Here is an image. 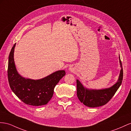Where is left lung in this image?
Listing matches in <instances>:
<instances>
[{
  "instance_id": "left-lung-1",
  "label": "left lung",
  "mask_w": 131,
  "mask_h": 131,
  "mask_svg": "<svg viewBox=\"0 0 131 131\" xmlns=\"http://www.w3.org/2000/svg\"><path fill=\"white\" fill-rule=\"evenodd\" d=\"M119 60L121 68L119 78L115 84L111 88L102 90H90L83 87L79 80H76L77 96L80 102L89 107H97L106 105L112 99L121 85L123 80V68L119 56Z\"/></svg>"
}]
</instances>
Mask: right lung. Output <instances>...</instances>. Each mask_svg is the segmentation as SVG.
<instances>
[{"label": "right lung", "mask_w": 131, "mask_h": 131, "mask_svg": "<svg viewBox=\"0 0 131 131\" xmlns=\"http://www.w3.org/2000/svg\"><path fill=\"white\" fill-rule=\"evenodd\" d=\"M15 43L9 53L8 77L10 87L15 95L26 105L39 106L46 105L53 94V90L66 74L59 70L40 80L25 79L20 75L15 65L14 52Z\"/></svg>", "instance_id": "obj_1"}]
</instances>
